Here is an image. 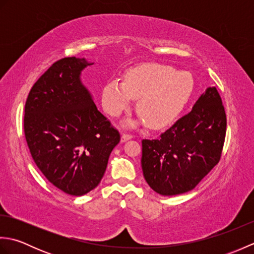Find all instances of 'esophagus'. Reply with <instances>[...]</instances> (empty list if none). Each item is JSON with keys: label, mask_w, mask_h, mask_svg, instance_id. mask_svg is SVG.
Listing matches in <instances>:
<instances>
[{"label": "esophagus", "mask_w": 254, "mask_h": 254, "mask_svg": "<svg viewBox=\"0 0 254 254\" xmlns=\"http://www.w3.org/2000/svg\"><path fill=\"white\" fill-rule=\"evenodd\" d=\"M132 137H133L132 134H130V133H123L122 136H121V141L122 142H126V141H127V139H130Z\"/></svg>", "instance_id": "esophagus-1"}]
</instances>
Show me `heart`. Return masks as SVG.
<instances>
[{"mask_svg": "<svg viewBox=\"0 0 254 254\" xmlns=\"http://www.w3.org/2000/svg\"><path fill=\"white\" fill-rule=\"evenodd\" d=\"M193 83L185 72L164 64L146 63L133 67L124 80L111 79L101 90L102 107L117 117L137 100L142 121L159 128L174 122L190 99Z\"/></svg>", "mask_w": 254, "mask_h": 254, "instance_id": "obj_1", "label": "heart"}]
</instances>
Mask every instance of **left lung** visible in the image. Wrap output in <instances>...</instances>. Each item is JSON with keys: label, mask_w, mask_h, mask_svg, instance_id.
<instances>
[{"label": "left lung", "mask_w": 254, "mask_h": 254, "mask_svg": "<svg viewBox=\"0 0 254 254\" xmlns=\"http://www.w3.org/2000/svg\"><path fill=\"white\" fill-rule=\"evenodd\" d=\"M226 127L222 98L216 87H209L158 138L142 141V169L149 187L161 195L195 188L219 163Z\"/></svg>", "instance_id": "obj_1"}]
</instances>
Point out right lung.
<instances>
[{"mask_svg":"<svg viewBox=\"0 0 254 254\" xmlns=\"http://www.w3.org/2000/svg\"><path fill=\"white\" fill-rule=\"evenodd\" d=\"M89 65L62 58L32 86L25 105L24 133L35 164L53 186L83 195L99 185L120 133L97 109L79 80Z\"/></svg>","mask_w":254,"mask_h":254,"instance_id":"right-lung-1","label":"right lung"}]
</instances>
